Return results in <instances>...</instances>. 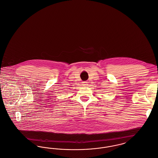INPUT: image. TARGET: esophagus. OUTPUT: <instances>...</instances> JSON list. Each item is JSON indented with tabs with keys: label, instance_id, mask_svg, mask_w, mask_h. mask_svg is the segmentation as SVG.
Here are the masks:
<instances>
[{
	"label": "esophagus",
	"instance_id": "1",
	"mask_svg": "<svg viewBox=\"0 0 158 158\" xmlns=\"http://www.w3.org/2000/svg\"><path fill=\"white\" fill-rule=\"evenodd\" d=\"M82 85L83 86H87V85H88V82H85H85H83Z\"/></svg>",
	"mask_w": 158,
	"mask_h": 158
}]
</instances>
